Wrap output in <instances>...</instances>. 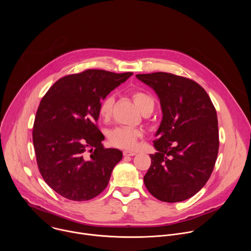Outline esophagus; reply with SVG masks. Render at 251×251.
<instances>
[{
  "instance_id": "34e87169",
  "label": "esophagus",
  "mask_w": 251,
  "mask_h": 251,
  "mask_svg": "<svg viewBox=\"0 0 251 251\" xmlns=\"http://www.w3.org/2000/svg\"><path fill=\"white\" fill-rule=\"evenodd\" d=\"M123 155H124V156H128V157H129V156L132 157V156H135L136 153H135V152H132V151H127V150H126V151L123 152Z\"/></svg>"
}]
</instances>
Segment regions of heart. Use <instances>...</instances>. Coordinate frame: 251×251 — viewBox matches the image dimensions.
I'll use <instances>...</instances> for the list:
<instances>
[{"instance_id": "obj_1", "label": "heart", "mask_w": 251, "mask_h": 251, "mask_svg": "<svg viewBox=\"0 0 251 251\" xmlns=\"http://www.w3.org/2000/svg\"><path fill=\"white\" fill-rule=\"evenodd\" d=\"M131 97L135 104L139 107V109L144 113H151L154 109V99L148 93L142 90H133L131 92ZM114 106V96H105L98 106V116L103 122H108L112 116ZM143 136V131L139 128L119 126L111 129L107 138L110 144L116 148L132 150L137 147L138 140Z\"/></svg>"}]
</instances>
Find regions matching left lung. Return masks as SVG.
Listing matches in <instances>:
<instances>
[{"label":"left lung","mask_w":251,"mask_h":251,"mask_svg":"<svg viewBox=\"0 0 251 251\" xmlns=\"http://www.w3.org/2000/svg\"><path fill=\"white\" fill-rule=\"evenodd\" d=\"M136 77L155 90L163 112L144 184L162 201L188 200L205 185L218 158L217 110L193 79L168 73Z\"/></svg>","instance_id":"1"}]
</instances>
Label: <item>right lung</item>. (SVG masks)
<instances>
[{"mask_svg": "<svg viewBox=\"0 0 251 251\" xmlns=\"http://www.w3.org/2000/svg\"><path fill=\"white\" fill-rule=\"evenodd\" d=\"M133 74L87 69L59 78L42 98L35 114L32 142L45 182L71 201L101 194L122 159L104 148L97 126L101 100Z\"/></svg>", "mask_w": 251, "mask_h": 251, "instance_id": "right-lung-1", "label": "right lung"}]
</instances>
